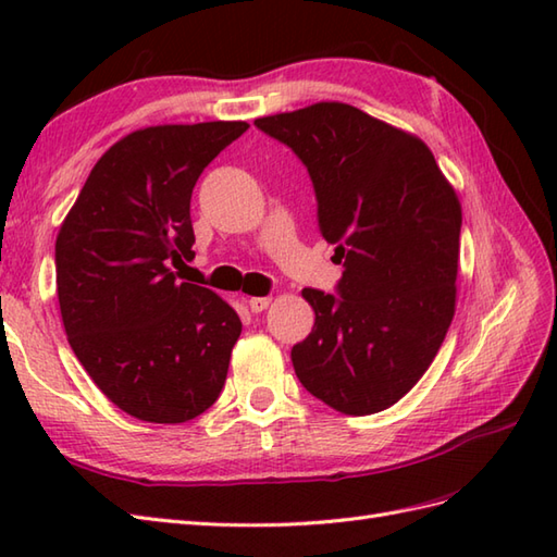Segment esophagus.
I'll return each instance as SVG.
<instances>
[{
    "label": "esophagus",
    "mask_w": 557,
    "mask_h": 557,
    "mask_svg": "<svg viewBox=\"0 0 557 557\" xmlns=\"http://www.w3.org/2000/svg\"><path fill=\"white\" fill-rule=\"evenodd\" d=\"M268 306H270V297H253V299H248V309H251L253 313L265 311Z\"/></svg>",
    "instance_id": "esophagus-1"
}]
</instances>
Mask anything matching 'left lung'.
<instances>
[{"mask_svg": "<svg viewBox=\"0 0 557 557\" xmlns=\"http://www.w3.org/2000/svg\"><path fill=\"white\" fill-rule=\"evenodd\" d=\"M311 176L318 230L345 268L304 289L315 323L292 347L299 383L342 413L393 407L419 383L455 315L461 208L417 136L345 102L260 116Z\"/></svg>", "mask_w": 557, "mask_h": 557, "instance_id": "obj_1", "label": "left lung"}]
</instances>
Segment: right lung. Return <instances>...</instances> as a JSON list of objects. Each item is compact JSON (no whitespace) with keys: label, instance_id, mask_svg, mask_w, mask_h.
<instances>
[{"label":"right lung","instance_id":"right-lung-1","mask_svg":"<svg viewBox=\"0 0 557 557\" xmlns=\"http://www.w3.org/2000/svg\"><path fill=\"white\" fill-rule=\"evenodd\" d=\"M246 122L148 126L98 160L54 246L62 321L83 369L140 421L184 423L215 405L242 321L180 282L194 258L191 194Z\"/></svg>","mask_w":557,"mask_h":557}]
</instances>
